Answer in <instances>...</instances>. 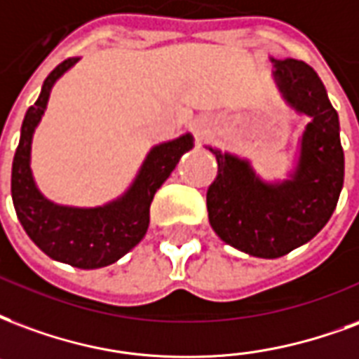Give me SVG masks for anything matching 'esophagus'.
I'll list each match as a JSON object with an SVG mask.
<instances>
[{"label":"esophagus","mask_w":359,"mask_h":359,"mask_svg":"<svg viewBox=\"0 0 359 359\" xmlns=\"http://www.w3.org/2000/svg\"><path fill=\"white\" fill-rule=\"evenodd\" d=\"M198 135H200V137H203V135H205V131H203V129H200V131H198Z\"/></svg>","instance_id":"esophagus-1"}]
</instances>
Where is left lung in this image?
Returning a JSON list of instances; mask_svg holds the SVG:
<instances>
[{
    "label": "left lung",
    "mask_w": 359,
    "mask_h": 359,
    "mask_svg": "<svg viewBox=\"0 0 359 359\" xmlns=\"http://www.w3.org/2000/svg\"><path fill=\"white\" fill-rule=\"evenodd\" d=\"M270 60L283 100L310 118L289 179L266 182L247 159L207 146L219 165L207 190L211 228L224 243L259 259H278L312 240L331 219L344 182L339 114L321 79L302 60Z\"/></svg>",
    "instance_id": "1"
}]
</instances>
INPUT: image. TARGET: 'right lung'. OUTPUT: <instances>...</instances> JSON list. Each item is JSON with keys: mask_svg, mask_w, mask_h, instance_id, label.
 <instances>
[{"mask_svg": "<svg viewBox=\"0 0 359 359\" xmlns=\"http://www.w3.org/2000/svg\"><path fill=\"white\" fill-rule=\"evenodd\" d=\"M78 60L68 58L47 76L38 100L24 116L13 159L11 194L20 224L45 255L70 266L93 270L114 264L144 238L154 194L169 179L180 156L192 150L194 137L187 133L154 146L131 187L104 205L70 207L47 200L32 175V139L43 118L53 85Z\"/></svg>", "mask_w": 359, "mask_h": 359, "instance_id": "1", "label": "right lung"}]
</instances>
